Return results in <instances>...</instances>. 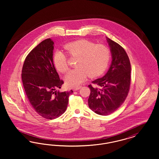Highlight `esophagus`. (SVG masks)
Here are the masks:
<instances>
[{
  "mask_svg": "<svg viewBox=\"0 0 159 159\" xmlns=\"http://www.w3.org/2000/svg\"><path fill=\"white\" fill-rule=\"evenodd\" d=\"M81 88H82V86H79V87H77V88H73V90L74 91H77V90L80 89Z\"/></svg>",
  "mask_w": 159,
  "mask_h": 159,
  "instance_id": "34e87169",
  "label": "esophagus"
}]
</instances>
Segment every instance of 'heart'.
<instances>
[{"label":"heart","mask_w":159,"mask_h":159,"mask_svg":"<svg viewBox=\"0 0 159 159\" xmlns=\"http://www.w3.org/2000/svg\"><path fill=\"white\" fill-rule=\"evenodd\" d=\"M64 48L72 58H78L77 69L71 70L66 76L67 85L75 88L80 85L89 76L91 77L101 75L106 70L110 58V51L104 45H96L85 39L77 40L66 43ZM55 67L61 73L68 68L67 56L58 50L53 56Z\"/></svg>","instance_id":"heart-1"}]
</instances>
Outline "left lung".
<instances>
[{
  "mask_svg": "<svg viewBox=\"0 0 159 159\" xmlns=\"http://www.w3.org/2000/svg\"><path fill=\"white\" fill-rule=\"evenodd\" d=\"M110 48L112 61L106 75L92 82L88 106L93 112L107 116L117 110L126 98L130 83V63L125 49L117 43L107 38Z\"/></svg>",
  "mask_w": 159,
  "mask_h": 159,
  "instance_id": "1",
  "label": "left lung"
}]
</instances>
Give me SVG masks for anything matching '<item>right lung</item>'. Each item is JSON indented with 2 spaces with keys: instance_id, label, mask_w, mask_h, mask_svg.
<instances>
[{
  "instance_id": "obj_1",
  "label": "right lung",
  "mask_w": 159,
  "mask_h": 159,
  "mask_svg": "<svg viewBox=\"0 0 159 159\" xmlns=\"http://www.w3.org/2000/svg\"><path fill=\"white\" fill-rule=\"evenodd\" d=\"M53 40L40 42L27 56L22 69V81L32 107L46 119H54L64 113L68 97L73 91L61 92L63 81L54 67Z\"/></svg>"
}]
</instances>
